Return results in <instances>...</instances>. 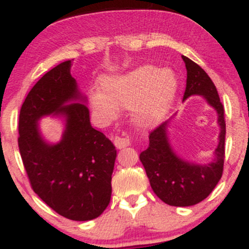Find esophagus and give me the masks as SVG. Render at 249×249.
Listing matches in <instances>:
<instances>
[{
	"instance_id": "obj_1",
	"label": "esophagus",
	"mask_w": 249,
	"mask_h": 249,
	"mask_svg": "<svg viewBox=\"0 0 249 249\" xmlns=\"http://www.w3.org/2000/svg\"><path fill=\"white\" fill-rule=\"evenodd\" d=\"M128 145H130V141H128L127 138H121V137H116L115 138V146L118 148V150L127 147Z\"/></svg>"
}]
</instances>
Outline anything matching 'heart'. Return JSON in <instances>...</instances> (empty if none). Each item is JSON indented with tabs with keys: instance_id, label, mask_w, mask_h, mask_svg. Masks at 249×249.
Listing matches in <instances>:
<instances>
[{
	"instance_id": "b5f03b06",
	"label": "heart",
	"mask_w": 249,
	"mask_h": 249,
	"mask_svg": "<svg viewBox=\"0 0 249 249\" xmlns=\"http://www.w3.org/2000/svg\"><path fill=\"white\" fill-rule=\"evenodd\" d=\"M103 92L91 96V107L104 121L116 118L119 108L134 110V122L151 128L166 118L178 91L173 71L154 65H142L119 76H105Z\"/></svg>"
}]
</instances>
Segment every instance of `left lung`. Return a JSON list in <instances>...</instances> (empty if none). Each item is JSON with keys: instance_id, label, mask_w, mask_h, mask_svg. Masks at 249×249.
Masks as SVG:
<instances>
[{"instance_id": "left-lung-1", "label": "left lung", "mask_w": 249, "mask_h": 249, "mask_svg": "<svg viewBox=\"0 0 249 249\" xmlns=\"http://www.w3.org/2000/svg\"><path fill=\"white\" fill-rule=\"evenodd\" d=\"M187 70L184 101L200 96L216 112L220 127L213 159L205 164L186 160L171 144L170 127L174 117L150 134V144L139 156L153 192L170 206L186 207L199 204L210 196L221 179L225 158L226 124L224 107L218 91L205 70L186 56H181ZM176 116V115H174Z\"/></svg>"}]
</instances>
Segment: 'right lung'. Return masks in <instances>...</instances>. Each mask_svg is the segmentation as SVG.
<instances>
[{
	"instance_id": "1",
	"label": "right lung",
	"mask_w": 249,
	"mask_h": 249,
	"mask_svg": "<svg viewBox=\"0 0 249 249\" xmlns=\"http://www.w3.org/2000/svg\"><path fill=\"white\" fill-rule=\"evenodd\" d=\"M63 62L34 85L21 107L18 147L34 192L64 218H98L111 199L115 145L91 126L87 97ZM51 115L63 123L61 139L47 141L39 121Z\"/></svg>"
}]
</instances>
